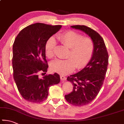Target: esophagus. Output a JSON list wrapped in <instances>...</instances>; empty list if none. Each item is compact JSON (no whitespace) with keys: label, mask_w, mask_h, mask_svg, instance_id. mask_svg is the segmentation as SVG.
Instances as JSON below:
<instances>
[{"label":"esophagus","mask_w":124,"mask_h":124,"mask_svg":"<svg viewBox=\"0 0 124 124\" xmlns=\"http://www.w3.org/2000/svg\"><path fill=\"white\" fill-rule=\"evenodd\" d=\"M60 78H61V80H63V81H66V79H67V78L65 77V76H63V75H61L60 76Z\"/></svg>","instance_id":"obj_1"}]
</instances>
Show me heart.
I'll return each mask as SVG.
<instances>
[{
    "instance_id": "obj_1",
    "label": "heart",
    "mask_w": 124,
    "mask_h": 124,
    "mask_svg": "<svg viewBox=\"0 0 124 124\" xmlns=\"http://www.w3.org/2000/svg\"><path fill=\"white\" fill-rule=\"evenodd\" d=\"M56 38L62 44L69 48V52L68 59H56L50 62L51 70L65 75L71 73L75 67L80 69L86 66L94 51V43L91 38L84 37L81 33L72 30L58 35ZM56 44L53 38L47 40L45 51L48 58L54 56Z\"/></svg>"
}]
</instances>
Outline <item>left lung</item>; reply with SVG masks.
<instances>
[{
  "label": "left lung",
  "mask_w": 124,
  "mask_h": 124,
  "mask_svg": "<svg viewBox=\"0 0 124 124\" xmlns=\"http://www.w3.org/2000/svg\"><path fill=\"white\" fill-rule=\"evenodd\" d=\"M70 27L85 32L94 43L93 55L86 66L67 78L74 87L73 91L65 95V98L70 104L81 106L91 102L100 92L106 74L108 54L104 40L97 32L85 25Z\"/></svg>",
  "instance_id": "obj_1"
}]
</instances>
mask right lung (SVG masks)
<instances>
[{
    "instance_id": "1",
    "label": "right lung",
    "mask_w": 124,
    "mask_h": 124,
    "mask_svg": "<svg viewBox=\"0 0 124 124\" xmlns=\"http://www.w3.org/2000/svg\"><path fill=\"white\" fill-rule=\"evenodd\" d=\"M62 28L61 25L37 23L22 30L13 45V78L18 89L24 99L39 103L48 97L49 87L60 82L55 73L43 78L39 73L46 74L48 65L45 46L50 38Z\"/></svg>"
}]
</instances>
